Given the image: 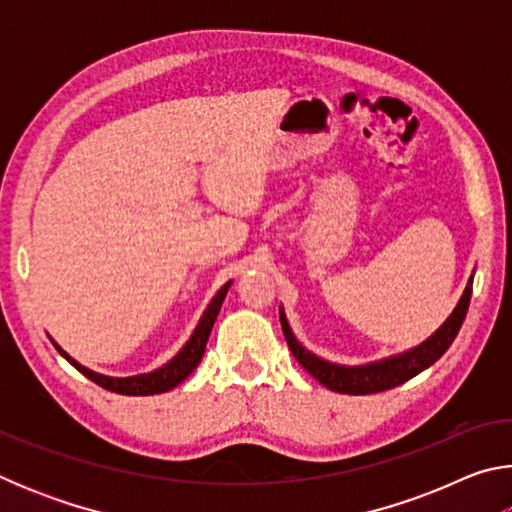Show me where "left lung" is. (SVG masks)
<instances>
[{
	"label": "left lung",
	"instance_id": "1",
	"mask_svg": "<svg viewBox=\"0 0 512 512\" xmlns=\"http://www.w3.org/2000/svg\"><path fill=\"white\" fill-rule=\"evenodd\" d=\"M470 298H472V280L465 287L463 298L458 300L452 316L445 320V325L440 327L429 341H424L420 348L400 354V357L370 363V366H361V368L336 366V363H327L323 359L314 357V354L302 348V345L296 341V336L291 334V327L282 311H280V323H282L284 336H287V343H289V350L293 352V357H296L300 366L305 368L311 377L318 379L325 388L343 395H372V393H381V391H388V388L404 384V381H409L411 377L418 375V372L429 368L431 363H436L440 357H443L449 345H452V341L456 339L458 329L463 325L467 307H470Z\"/></svg>",
	"mask_w": 512,
	"mask_h": 512
}]
</instances>
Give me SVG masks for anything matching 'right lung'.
Listing matches in <instances>:
<instances>
[{"label":"right lung","mask_w":512,"mask_h":512,"mask_svg":"<svg viewBox=\"0 0 512 512\" xmlns=\"http://www.w3.org/2000/svg\"><path fill=\"white\" fill-rule=\"evenodd\" d=\"M230 282L225 284V287L216 293L214 300L210 302V307L201 318V323H198L196 332L192 334V339L187 341V345L183 350H180L176 357H173L167 366H162L160 370L149 372V375H137V377H124V379H112V377H103L97 375V372H92L88 368H83L81 363H76L72 357H67V354L58 348L56 350L63 354V357L72 363V366L81 372V375L88 377L94 384H99L101 388H106V391L112 393H119V395H155V393H167L171 388H176L180 381H185L189 375H192L194 368L201 363L203 354H205V345L207 339H210V332H212V325L216 316H219V309L223 305V298L225 293H228Z\"/></svg>","instance_id":"obj_1"}]
</instances>
